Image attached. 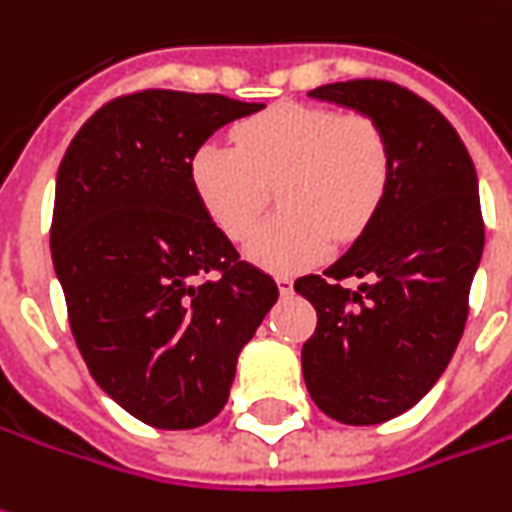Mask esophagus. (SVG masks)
<instances>
[{
    "label": "esophagus",
    "mask_w": 512,
    "mask_h": 512,
    "mask_svg": "<svg viewBox=\"0 0 512 512\" xmlns=\"http://www.w3.org/2000/svg\"><path fill=\"white\" fill-rule=\"evenodd\" d=\"M277 288H280V294H291L294 291V280L288 274H277Z\"/></svg>",
    "instance_id": "obj_1"
}]
</instances>
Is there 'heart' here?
<instances>
[{
	"label": "heart",
	"mask_w": 512,
	"mask_h": 512,
	"mask_svg": "<svg viewBox=\"0 0 512 512\" xmlns=\"http://www.w3.org/2000/svg\"><path fill=\"white\" fill-rule=\"evenodd\" d=\"M277 183L284 210L255 233L246 255L271 271H300L333 238L370 227L392 184V145L373 117L285 103L235 128V145L210 139L190 159L201 210L229 241H246Z\"/></svg>",
	"instance_id": "b5f03b06"
}]
</instances>
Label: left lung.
Segmentation results:
<instances>
[{"label": "left lung", "mask_w": 512, "mask_h": 512, "mask_svg": "<svg viewBox=\"0 0 512 512\" xmlns=\"http://www.w3.org/2000/svg\"><path fill=\"white\" fill-rule=\"evenodd\" d=\"M308 95L373 117L392 145V184L370 227L325 274L294 283L316 308L302 344L311 398L339 423L375 426L412 409L460 344L485 249L479 182L454 125L398 83H328ZM350 276L356 289L341 285Z\"/></svg>", "instance_id": "8db88e82"}]
</instances>
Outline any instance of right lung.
<instances>
[{
  "label": "right lung",
  "instance_id": "right-lung-1",
  "mask_svg": "<svg viewBox=\"0 0 512 512\" xmlns=\"http://www.w3.org/2000/svg\"><path fill=\"white\" fill-rule=\"evenodd\" d=\"M260 109L170 89L117 97L58 168L50 249L72 336L97 387L156 429L224 409L243 344L280 294L190 184L198 145Z\"/></svg>",
  "mask_w": 512,
  "mask_h": 512
}]
</instances>
